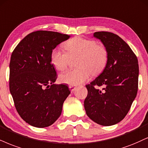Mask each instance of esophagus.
Segmentation results:
<instances>
[{
  "mask_svg": "<svg viewBox=\"0 0 148 148\" xmlns=\"http://www.w3.org/2000/svg\"><path fill=\"white\" fill-rule=\"evenodd\" d=\"M69 88L71 90V92H73V91H74L76 89V86H73V85H69Z\"/></svg>",
  "mask_w": 148,
  "mask_h": 148,
  "instance_id": "obj_1",
  "label": "esophagus"
}]
</instances>
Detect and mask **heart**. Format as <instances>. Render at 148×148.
<instances>
[{"label": "heart", "instance_id": "1", "mask_svg": "<svg viewBox=\"0 0 148 148\" xmlns=\"http://www.w3.org/2000/svg\"><path fill=\"white\" fill-rule=\"evenodd\" d=\"M67 53L60 49H53L51 53V61L58 71H63L70 62L71 58L78 57L76 60L77 68L60 74L62 83L73 86L79 85L103 70L108 61V51L102 45H97L93 40L74 37L64 44Z\"/></svg>", "mask_w": 148, "mask_h": 148}]
</instances>
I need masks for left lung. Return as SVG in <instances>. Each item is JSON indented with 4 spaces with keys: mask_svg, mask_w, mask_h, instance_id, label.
<instances>
[{
    "mask_svg": "<svg viewBox=\"0 0 148 148\" xmlns=\"http://www.w3.org/2000/svg\"><path fill=\"white\" fill-rule=\"evenodd\" d=\"M108 51V61L101 74L86 85V113L98 124L119 123L130 110L138 90V60L119 36L108 32H95Z\"/></svg>",
    "mask_w": 148,
    "mask_h": 148,
    "instance_id": "obj_1",
    "label": "left lung"
}]
</instances>
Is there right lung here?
I'll list each match as a JSON object with an SVG mask.
<instances>
[{
    "mask_svg": "<svg viewBox=\"0 0 148 148\" xmlns=\"http://www.w3.org/2000/svg\"><path fill=\"white\" fill-rule=\"evenodd\" d=\"M70 36L50 31L28 34L16 46L10 63V90L16 110L36 127L52 125L71 93L65 84H55L57 73L51 61L52 51Z\"/></svg>",
    "mask_w": 148,
    "mask_h": 148,
    "instance_id": "right-lung-1",
    "label": "right lung"
}]
</instances>
